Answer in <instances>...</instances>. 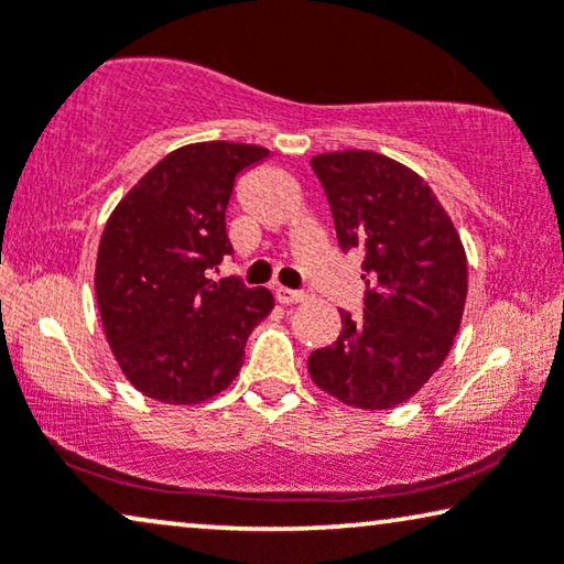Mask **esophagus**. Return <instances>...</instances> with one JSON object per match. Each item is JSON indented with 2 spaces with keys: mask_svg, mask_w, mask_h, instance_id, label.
Segmentation results:
<instances>
[{
  "mask_svg": "<svg viewBox=\"0 0 564 564\" xmlns=\"http://www.w3.org/2000/svg\"><path fill=\"white\" fill-rule=\"evenodd\" d=\"M276 300H280L282 305H295V303H303V300H307L305 292L300 290H288V288H276Z\"/></svg>",
  "mask_w": 564,
  "mask_h": 564,
  "instance_id": "obj_1",
  "label": "esophagus"
}]
</instances>
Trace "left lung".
Listing matches in <instances>:
<instances>
[{
    "instance_id": "obj_1",
    "label": "left lung",
    "mask_w": 564,
    "mask_h": 564,
    "mask_svg": "<svg viewBox=\"0 0 564 564\" xmlns=\"http://www.w3.org/2000/svg\"><path fill=\"white\" fill-rule=\"evenodd\" d=\"M341 251H359L365 315L341 313V334L307 357L328 395L361 411L413 398L442 367L467 300V257L457 228L413 169L375 151L311 159Z\"/></svg>"
}]
</instances>
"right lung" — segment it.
<instances>
[{"mask_svg":"<svg viewBox=\"0 0 564 564\" xmlns=\"http://www.w3.org/2000/svg\"><path fill=\"white\" fill-rule=\"evenodd\" d=\"M267 156L251 143L182 145L107 220L95 269L105 336L130 384L159 403L195 405L226 390L246 338L272 313L267 288L207 280L234 253L226 210L236 176Z\"/></svg>","mask_w":564,"mask_h":564,"instance_id":"add662e5","label":"right lung"}]
</instances>
